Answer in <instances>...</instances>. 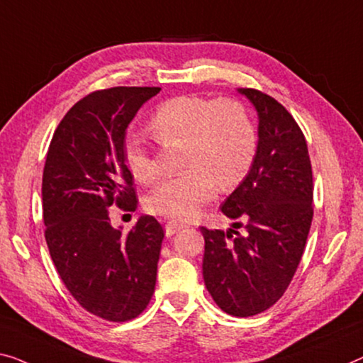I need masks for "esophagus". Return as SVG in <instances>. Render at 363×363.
Masks as SVG:
<instances>
[{
    "mask_svg": "<svg viewBox=\"0 0 363 363\" xmlns=\"http://www.w3.org/2000/svg\"><path fill=\"white\" fill-rule=\"evenodd\" d=\"M186 228L182 223H177V221H167L164 230H166V236H172L174 233H177V231H181Z\"/></svg>",
    "mask_w": 363,
    "mask_h": 363,
    "instance_id": "34e87169",
    "label": "esophagus"
}]
</instances>
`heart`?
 I'll return each instance as SVG.
<instances>
[{
    "instance_id": "b5f03b06",
    "label": "heart",
    "mask_w": 363,
    "mask_h": 363,
    "mask_svg": "<svg viewBox=\"0 0 363 363\" xmlns=\"http://www.w3.org/2000/svg\"><path fill=\"white\" fill-rule=\"evenodd\" d=\"M150 130L164 147L184 145L181 167L186 171L161 182L147 200L151 213L179 221L192 220L215 197L218 186L225 191L238 186L257 151L250 112L233 97H171L151 113ZM123 160L138 182L153 184L160 177L158 161L142 133L127 135Z\"/></svg>"
}]
</instances>
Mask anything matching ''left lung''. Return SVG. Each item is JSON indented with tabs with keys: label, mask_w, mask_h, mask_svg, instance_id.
<instances>
[{
	"label": "left lung",
	"mask_w": 363,
	"mask_h": 363,
	"mask_svg": "<svg viewBox=\"0 0 363 363\" xmlns=\"http://www.w3.org/2000/svg\"><path fill=\"white\" fill-rule=\"evenodd\" d=\"M240 93L257 111L259 143L250 172L221 212L245 233L200 231L205 286L225 313L247 318L275 305L294 279L313 220V172L305 135L291 113L262 91Z\"/></svg>",
	"instance_id": "8db88e82"
}]
</instances>
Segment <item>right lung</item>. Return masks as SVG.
Instances as JSON below:
<instances>
[{
  "label": "right lung",
  "instance_id": "add662e5",
  "mask_svg": "<svg viewBox=\"0 0 363 363\" xmlns=\"http://www.w3.org/2000/svg\"><path fill=\"white\" fill-rule=\"evenodd\" d=\"M160 91L117 86L84 96L58 123L43 167L45 241L57 272L86 311L113 323L137 318L155 294L163 226L145 215L123 233L109 207L137 208L125 130Z\"/></svg>",
  "mask_w": 363,
  "mask_h": 363
}]
</instances>
